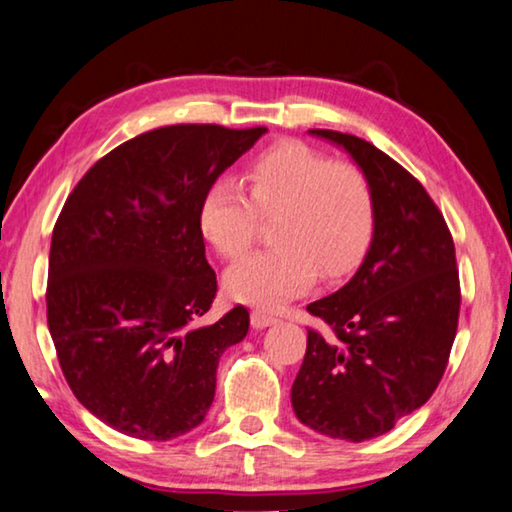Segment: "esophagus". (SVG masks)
Wrapping results in <instances>:
<instances>
[{"label":"esophagus","instance_id":"esophagus-1","mask_svg":"<svg viewBox=\"0 0 512 512\" xmlns=\"http://www.w3.org/2000/svg\"><path fill=\"white\" fill-rule=\"evenodd\" d=\"M277 322V318L272 316V313H267L263 309H254L251 311V325H254L256 329H263V327H270Z\"/></svg>","mask_w":512,"mask_h":512}]
</instances>
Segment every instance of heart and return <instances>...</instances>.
<instances>
[{"mask_svg": "<svg viewBox=\"0 0 512 512\" xmlns=\"http://www.w3.org/2000/svg\"><path fill=\"white\" fill-rule=\"evenodd\" d=\"M240 183L215 180L199 201L203 240L226 261H240L270 219L261 254L229 270L233 300L277 306L311 283L355 272L373 242L377 199L371 178L352 162L334 160L297 139L274 141L242 169Z\"/></svg>", "mask_w": 512, "mask_h": 512, "instance_id": "heart-1", "label": "heart"}]
</instances>
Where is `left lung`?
Masks as SVG:
<instances>
[{"label":"left lung","instance_id":"left-lung-1","mask_svg":"<svg viewBox=\"0 0 512 512\" xmlns=\"http://www.w3.org/2000/svg\"><path fill=\"white\" fill-rule=\"evenodd\" d=\"M352 155L375 187L377 224L364 263L306 311L309 329L290 400L304 426L348 442L380 437L442 382L460 318V277L444 215L419 180L380 148L309 130Z\"/></svg>","mask_w":512,"mask_h":512}]
</instances>
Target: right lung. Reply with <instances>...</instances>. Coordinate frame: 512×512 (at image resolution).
Here are the masks:
<instances>
[{
    "instance_id": "add662e5",
    "label": "right lung",
    "mask_w": 512,
    "mask_h": 512,
    "mask_svg": "<svg viewBox=\"0 0 512 512\" xmlns=\"http://www.w3.org/2000/svg\"><path fill=\"white\" fill-rule=\"evenodd\" d=\"M164 125L116 146L68 194L52 231L47 327L75 398L123 435L164 442L199 426L226 348L249 332L217 295L199 231L203 192L265 135Z\"/></svg>"
}]
</instances>
